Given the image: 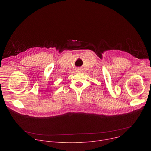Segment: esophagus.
I'll use <instances>...</instances> for the list:
<instances>
[{"label":"esophagus","mask_w":151,"mask_h":151,"mask_svg":"<svg viewBox=\"0 0 151 151\" xmlns=\"http://www.w3.org/2000/svg\"><path fill=\"white\" fill-rule=\"evenodd\" d=\"M76 71H77L78 72H80L81 71V69L80 68H77V69H76Z\"/></svg>","instance_id":"34e87169"}]
</instances>
